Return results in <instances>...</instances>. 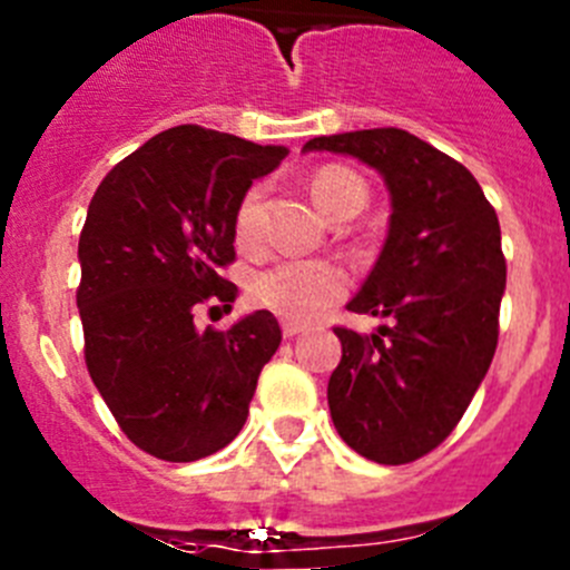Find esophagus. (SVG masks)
<instances>
[{"instance_id":"34e87169","label":"esophagus","mask_w":570,"mask_h":570,"mask_svg":"<svg viewBox=\"0 0 570 570\" xmlns=\"http://www.w3.org/2000/svg\"><path fill=\"white\" fill-rule=\"evenodd\" d=\"M302 325H296V322H282V334L288 336V340H294V336H299L302 334Z\"/></svg>"}]
</instances>
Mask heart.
Listing matches in <instances>:
<instances>
[{
    "mask_svg": "<svg viewBox=\"0 0 570 570\" xmlns=\"http://www.w3.org/2000/svg\"><path fill=\"white\" fill-rule=\"evenodd\" d=\"M311 194L320 210L334 223H345L362 214L367 188L354 170L325 165L311 179ZM262 203L265 188L250 185L234 210V236L242 248H254L262 236ZM347 291V274L328 259H279L254 271L248 294L259 308L288 322H311L322 311L342 299Z\"/></svg>",
    "mask_w": 570,
    "mask_h": 570,
    "instance_id": "obj_1",
    "label": "heart"
}]
</instances>
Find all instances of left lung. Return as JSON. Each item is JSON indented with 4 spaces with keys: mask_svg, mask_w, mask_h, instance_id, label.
Returning a JSON list of instances; mask_svg holds the SVG:
<instances>
[{
    "mask_svg": "<svg viewBox=\"0 0 570 570\" xmlns=\"http://www.w3.org/2000/svg\"><path fill=\"white\" fill-rule=\"evenodd\" d=\"M302 150L356 156L391 190L382 254L347 302L391 325L371 336L334 328L342 360L328 407L356 454L405 465L454 431L488 374L505 291L500 219L465 165L407 130L316 136Z\"/></svg>",
    "mask_w": 570,
    "mask_h": 570,
    "instance_id": "obj_1",
    "label": "left lung"
}]
</instances>
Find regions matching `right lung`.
I'll use <instances>...</instances> for the list:
<instances>
[{
    "instance_id": "1",
    "label": "right lung",
    "mask_w": 570,
    "mask_h": 570,
    "mask_svg": "<svg viewBox=\"0 0 570 570\" xmlns=\"http://www.w3.org/2000/svg\"><path fill=\"white\" fill-rule=\"evenodd\" d=\"M288 156L234 134L179 125L114 165L79 234L85 365L136 448L194 462L248 420L256 380L282 342L271 311L196 331L199 305L236 299L234 210Z\"/></svg>"
}]
</instances>
